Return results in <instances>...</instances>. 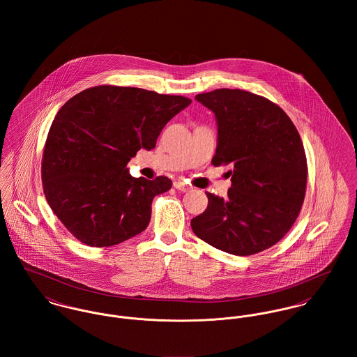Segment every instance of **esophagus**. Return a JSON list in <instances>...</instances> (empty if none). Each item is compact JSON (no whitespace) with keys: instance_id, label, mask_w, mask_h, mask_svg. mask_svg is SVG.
<instances>
[{"instance_id":"34e87169","label":"esophagus","mask_w":357,"mask_h":357,"mask_svg":"<svg viewBox=\"0 0 357 357\" xmlns=\"http://www.w3.org/2000/svg\"><path fill=\"white\" fill-rule=\"evenodd\" d=\"M173 185H174L176 190H178V191H181V192H185V191H190V190H191V187H188L184 181H180V180H178V181H174Z\"/></svg>"}]
</instances>
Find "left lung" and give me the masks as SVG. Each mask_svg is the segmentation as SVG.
Returning a JSON list of instances; mask_svg holds the SVG:
<instances>
[{
	"label": "left lung",
	"instance_id": "left-lung-1",
	"mask_svg": "<svg viewBox=\"0 0 357 357\" xmlns=\"http://www.w3.org/2000/svg\"><path fill=\"white\" fill-rule=\"evenodd\" d=\"M195 99L217 121L214 166L232 165L228 198L206 192L208 204L191 220L194 234L234 255L278 243L305 198L307 166L300 133L275 102L241 89H215Z\"/></svg>",
	"mask_w": 357,
	"mask_h": 357
}]
</instances>
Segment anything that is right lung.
<instances>
[{
    "instance_id": "1",
    "label": "right lung",
    "mask_w": 357,
    "mask_h": 357,
    "mask_svg": "<svg viewBox=\"0 0 357 357\" xmlns=\"http://www.w3.org/2000/svg\"><path fill=\"white\" fill-rule=\"evenodd\" d=\"M191 100L140 88L100 85L71 98L56 114L41 176L53 213L82 243L108 248L150 224L153 197L172 180L135 178L128 162L153 150L165 125Z\"/></svg>"
}]
</instances>
